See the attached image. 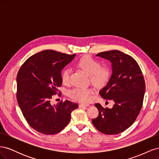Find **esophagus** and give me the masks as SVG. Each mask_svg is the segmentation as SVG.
I'll return each instance as SVG.
<instances>
[{
  "mask_svg": "<svg viewBox=\"0 0 159 159\" xmlns=\"http://www.w3.org/2000/svg\"><path fill=\"white\" fill-rule=\"evenodd\" d=\"M89 106V104H84V103H81L79 105V107H88Z\"/></svg>",
  "mask_w": 159,
  "mask_h": 159,
  "instance_id": "esophagus-1",
  "label": "esophagus"
}]
</instances>
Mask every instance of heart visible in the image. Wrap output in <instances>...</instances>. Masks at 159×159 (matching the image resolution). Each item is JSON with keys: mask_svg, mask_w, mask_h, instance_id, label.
I'll list each match as a JSON object with an SVG mask.
<instances>
[{"mask_svg": "<svg viewBox=\"0 0 159 159\" xmlns=\"http://www.w3.org/2000/svg\"><path fill=\"white\" fill-rule=\"evenodd\" d=\"M76 66L87 74L92 84L98 87L104 85L110 77V69L107 66H100L99 61L90 56H85L77 62ZM70 73L69 69L61 71V80L64 85L70 83ZM93 89L84 88H75L68 92V96L80 102H88L91 99Z\"/></svg>", "mask_w": 159, "mask_h": 159, "instance_id": "1", "label": "heart"}]
</instances>
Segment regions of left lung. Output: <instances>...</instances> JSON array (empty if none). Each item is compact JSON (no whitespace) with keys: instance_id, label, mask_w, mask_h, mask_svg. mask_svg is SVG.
I'll list each match as a JSON object with an SVG mask.
<instances>
[{"instance_id":"1","label":"left lung","mask_w":159,"mask_h":159,"mask_svg":"<svg viewBox=\"0 0 159 159\" xmlns=\"http://www.w3.org/2000/svg\"><path fill=\"white\" fill-rule=\"evenodd\" d=\"M96 56L111 63L112 75L99 94L105 99L113 100L115 104L109 109L95 103L99 115L92 123L102 133L119 134L131 126L140 113L145 91V80L137 62L129 55L110 50Z\"/></svg>"}]
</instances>
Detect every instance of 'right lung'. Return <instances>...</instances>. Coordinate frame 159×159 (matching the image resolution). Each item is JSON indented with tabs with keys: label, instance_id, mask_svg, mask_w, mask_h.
I'll list each match as a JSON object with an SVG mask.
<instances>
[{
	"label": "right lung",
	"instance_id": "add662e5",
	"mask_svg": "<svg viewBox=\"0 0 159 159\" xmlns=\"http://www.w3.org/2000/svg\"><path fill=\"white\" fill-rule=\"evenodd\" d=\"M75 56L44 50L28 57L18 72L17 102L28 123L38 132H60L69 123L71 113L78 107L68 100L56 105L50 103L52 95L58 93L61 85L62 69Z\"/></svg>",
	"mask_w": 159,
	"mask_h": 159
}]
</instances>
